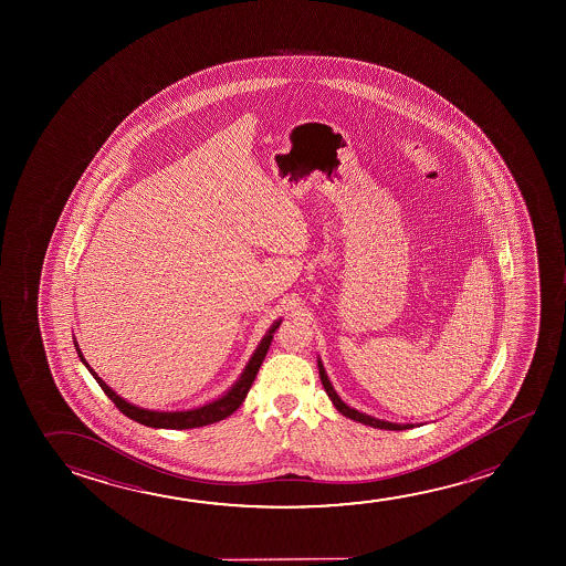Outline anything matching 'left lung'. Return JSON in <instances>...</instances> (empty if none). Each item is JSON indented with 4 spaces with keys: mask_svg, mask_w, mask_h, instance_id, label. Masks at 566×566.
Wrapping results in <instances>:
<instances>
[{
    "mask_svg": "<svg viewBox=\"0 0 566 566\" xmlns=\"http://www.w3.org/2000/svg\"><path fill=\"white\" fill-rule=\"evenodd\" d=\"M318 364V375H321V382H323V387H325L326 395L328 398L333 400L334 408L340 411L342 416H346V418L354 419V421H359V423H364V426L375 427V429H387V431H403V429H410L411 423H390V421H382V419L371 418V416H367V413H361V411L354 410V408H349L348 403L342 402L340 396L336 395V390H334L333 385H331V380L326 377L325 367H323V361L317 359Z\"/></svg>",
    "mask_w": 566,
    "mask_h": 566,
    "instance_id": "left-lung-1",
    "label": "left lung"
}]
</instances>
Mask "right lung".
Instances as JSON below:
<instances>
[{
  "label": "right lung",
  "instance_id": "right-lung-1",
  "mask_svg": "<svg viewBox=\"0 0 566 566\" xmlns=\"http://www.w3.org/2000/svg\"><path fill=\"white\" fill-rule=\"evenodd\" d=\"M280 323H282V321H276V323L269 328V333L264 334L263 340L256 346L255 354L249 359V364L245 365V369L241 373L240 379L233 382V387L230 388L226 395L220 396L217 400H212V402L205 403V406H199V408L186 411L145 410V408H139V406H133V403L127 402L122 396H117L116 392L96 375V371H94L91 365L86 364V359L83 357V354H81V348H78L77 340L73 342H75V349H77L81 361L85 364L86 369L91 371L96 382L101 385L102 390L106 392V396H108L112 402L116 403L117 410L122 411L124 416L132 418L133 421H137L140 426L156 427V429H193V427L217 423L220 419L232 416L233 411L240 408L241 402H243L245 396H248L249 388H251L253 380H255L256 373H259V367L263 364L266 352L271 348L272 336L276 333Z\"/></svg>",
  "mask_w": 566,
  "mask_h": 566
}]
</instances>
